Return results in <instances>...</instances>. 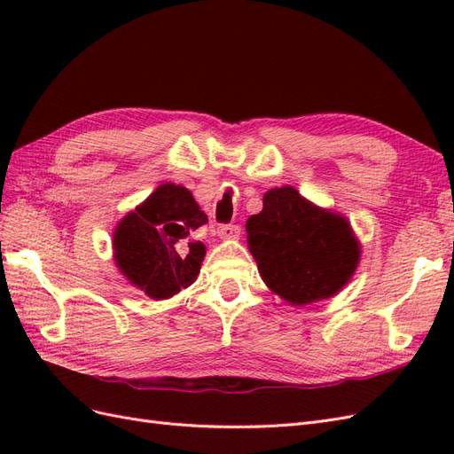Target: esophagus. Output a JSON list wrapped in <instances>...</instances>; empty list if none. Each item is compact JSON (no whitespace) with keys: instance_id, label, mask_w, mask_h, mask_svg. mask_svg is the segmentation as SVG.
Returning a JSON list of instances; mask_svg holds the SVG:
<instances>
[{"instance_id":"obj_1","label":"esophagus","mask_w":454,"mask_h":454,"mask_svg":"<svg viewBox=\"0 0 454 454\" xmlns=\"http://www.w3.org/2000/svg\"><path fill=\"white\" fill-rule=\"evenodd\" d=\"M217 235L222 239H239L240 237V225H235V223H225V225H219L217 227Z\"/></svg>"}]
</instances>
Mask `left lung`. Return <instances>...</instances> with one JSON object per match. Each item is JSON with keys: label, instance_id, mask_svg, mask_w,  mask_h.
I'll return each mask as SVG.
<instances>
[{"label": "left lung", "instance_id": "obj_1", "mask_svg": "<svg viewBox=\"0 0 454 454\" xmlns=\"http://www.w3.org/2000/svg\"><path fill=\"white\" fill-rule=\"evenodd\" d=\"M246 232L261 278L292 305L335 295L360 259L347 219L316 208L294 187L267 191Z\"/></svg>", "mask_w": 454, "mask_h": 454}]
</instances>
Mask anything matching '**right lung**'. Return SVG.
Returning <instances> with one entry per match:
<instances>
[{
    "label": "right lung",
    "instance_id": "obj_1",
    "mask_svg": "<svg viewBox=\"0 0 454 454\" xmlns=\"http://www.w3.org/2000/svg\"><path fill=\"white\" fill-rule=\"evenodd\" d=\"M206 223L191 191L162 184L115 229L117 265L149 297H172L197 278L206 248L195 231Z\"/></svg>",
    "mask_w": 454,
    "mask_h": 454
}]
</instances>
